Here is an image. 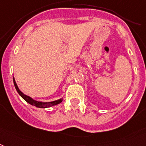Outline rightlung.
<instances>
[{"label":"right lung","instance_id":"obj_1","mask_svg":"<svg viewBox=\"0 0 146 146\" xmlns=\"http://www.w3.org/2000/svg\"><path fill=\"white\" fill-rule=\"evenodd\" d=\"M13 82H14V85L15 87V89L18 91V93L21 96L24 100H25L27 102H28L30 105H33V106H35V107L37 108H48V107H52V106H54V105H58V104L61 103L62 102V99H60L58 100H56V101H53V102H38L35 101V100H33L31 97H29V96H27L25 94H24L19 90V88H18V85H17L16 82H15V80L14 77H13Z\"/></svg>","mask_w":146,"mask_h":146}]
</instances>
